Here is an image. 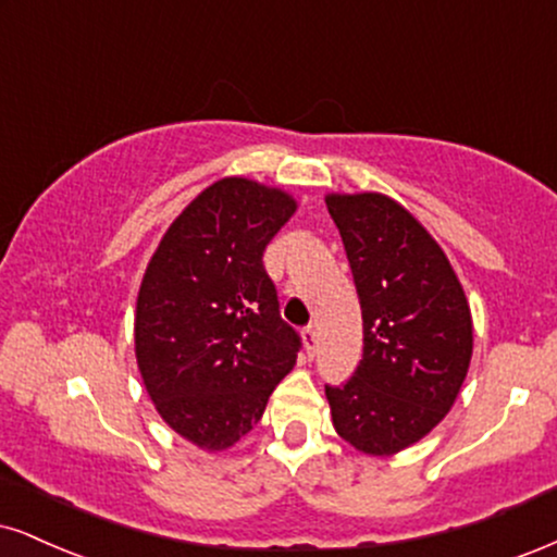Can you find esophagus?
<instances>
[{
	"instance_id": "obj_1",
	"label": "esophagus",
	"mask_w": 557,
	"mask_h": 557,
	"mask_svg": "<svg viewBox=\"0 0 557 557\" xmlns=\"http://www.w3.org/2000/svg\"><path fill=\"white\" fill-rule=\"evenodd\" d=\"M301 338H305L307 356H312V354H314V348H318V327H314V325H307L305 331H301Z\"/></svg>"
}]
</instances>
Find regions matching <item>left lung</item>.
Returning <instances> with one entry per match:
<instances>
[{
  "label": "left lung",
  "instance_id": "8db88e82",
  "mask_svg": "<svg viewBox=\"0 0 557 557\" xmlns=\"http://www.w3.org/2000/svg\"><path fill=\"white\" fill-rule=\"evenodd\" d=\"M363 320L351 380L325 384L335 431L363 455H395L449 413L468 376L472 320L434 237L380 194L327 196Z\"/></svg>",
  "mask_w": 557,
  "mask_h": 557
}]
</instances>
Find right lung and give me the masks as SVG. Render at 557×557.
I'll return each mask as SVG.
<instances>
[{
  "label": "right lung",
  "mask_w": 557,
  "mask_h": 557,
  "mask_svg": "<svg viewBox=\"0 0 557 557\" xmlns=\"http://www.w3.org/2000/svg\"><path fill=\"white\" fill-rule=\"evenodd\" d=\"M294 209L276 188L224 177L175 219L144 273L139 372L170 429L201 449L239 442L297 361L301 338L263 265Z\"/></svg>",
  "instance_id": "obj_1"
}]
</instances>
